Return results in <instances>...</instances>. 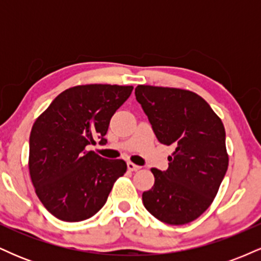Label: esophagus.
Here are the masks:
<instances>
[{
  "label": "esophagus",
  "instance_id": "34e87169",
  "mask_svg": "<svg viewBox=\"0 0 261 261\" xmlns=\"http://www.w3.org/2000/svg\"><path fill=\"white\" fill-rule=\"evenodd\" d=\"M141 168L140 166H137V164H134L133 162H127V169L131 170V172H136V170H139Z\"/></svg>",
  "mask_w": 261,
  "mask_h": 261
}]
</instances>
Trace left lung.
Segmentation results:
<instances>
[{
    "label": "left lung",
    "mask_w": 261,
    "mask_h": 261,
    "mask_svg": "<svg viewBox=\"0 0 261 261\" xmlns=\"http://www.w3.org/2000/svg\"><path fill=\"white\" fill-rule=\"evenodd\" d=\"M135 95L158 141L175 149L168 169H151L154 185L142 194L143 205L164 223L191 222L214 201L228 168L222 121L190 91L137 86Z\"/></svg>",
    "instance_id": "obj_1"
}]
</instances>
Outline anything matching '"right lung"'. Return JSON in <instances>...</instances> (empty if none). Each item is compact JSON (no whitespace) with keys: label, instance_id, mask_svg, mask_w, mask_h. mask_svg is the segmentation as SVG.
<instances>
[{"label":"right lung","instance_id":"obj_1","mask_svg":"<svg viewBox=\"0 0 261 261\" xmlns=\"http://www.w3.org/2000/svg\"><path fill=\"white\" fill-rule=\"evenodd\" d=\"M133 86L87 85L60 93L35 120L29 137V173L45 208L66 222L94 216L107 202L122 160L87 151L106 145L114 113L130 97Z\"/></svg>","mask_w":261,"mask_h":261}]
</instances>
